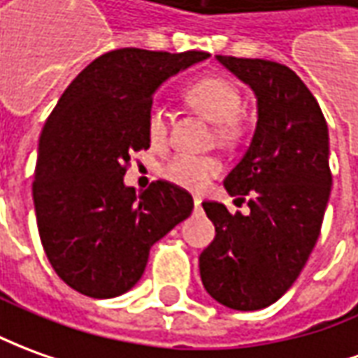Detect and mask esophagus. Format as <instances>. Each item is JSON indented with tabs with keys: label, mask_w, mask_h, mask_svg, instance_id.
Listing matches in <instances>:
<instances>
[{
	"label": "esophagus",
	"mask_w": 358,
	"mask_h": 358,
	"mask_svg": "<svg viewBox=\"0 0 358 358\" xmlns=\"http://www.w3.org/2000/svg\"><path fill=\"white\" fill-rule=\"evenodd\" d=\"M193 203H194V210H201V204H203V199H201V196H194Z\"/></svg>",
	"instance_id": "1"
}]
</instances>
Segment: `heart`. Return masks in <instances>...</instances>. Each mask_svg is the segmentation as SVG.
<instances>
[{"label":"heart","mask_w":358,"mask_h":358,"mask_svg":"<svg viewBox=\"0 0 358 358\" xmlns=\"http://www.w3.org/2000/svg\"><path fill=\"white\" fill-rule=\"evenodd\" d=\"M187 97L204 117L216 122V136L222 142H234L241 134L238 113L241 108V95L231 81L224 78H206L189 87ZM169 132V113L162 103H154L148 110V136L154 146H162ZM222 171V164L210 155H194L181 152L171 155L162 167L167 181L185 189H204L214 175Z\"/></svg>","instance_id":"heart-1"}]
</instances>
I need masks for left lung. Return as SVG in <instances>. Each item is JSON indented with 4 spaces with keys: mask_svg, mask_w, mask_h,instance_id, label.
Masks as SVG:
<instances>
[{
    "mask_svg": "<svg viewBox=\"0 0 358 358\" xmlns=\"http://www.w3.org/2000/svg\"><path fill=\"white\" fill-rule=\"evenodd\" d=\"M257 99V127L241 162L224 179L250 214L203 203L216 238L199 257L216 302L251 312L292 287L320 238L331 193L324 113L294 71L271 60L216 56Z\"/></svg>",
    "mask_w": 358,
    "mask_h": 358,
    "instance_id": "obj_1",
    "label": "left lung"
}]
</instances>
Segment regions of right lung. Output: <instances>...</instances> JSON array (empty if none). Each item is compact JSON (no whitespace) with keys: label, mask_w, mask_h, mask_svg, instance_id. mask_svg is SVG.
I'll return each mask as SVG.
<instances>
[{"label":"right lung","mask_w":358,"mask_h":358,"mask_svg":"<svg viewBox=\"0 0 358 358\" xmlns=\"http://www.w3.org/2000/svg\"><path fill=\"white\" fill-rule=\"evenodd\" d=\"M210 54L118 48L91 62L62 93L38 142L33 201L56 275L91 298L136 285L150 248L193 212V196L167 181L136 193L130 155L150 148L148 110L167 78Z\"/></svg>","instance_id":"1"}]
</instances>
